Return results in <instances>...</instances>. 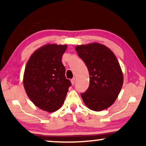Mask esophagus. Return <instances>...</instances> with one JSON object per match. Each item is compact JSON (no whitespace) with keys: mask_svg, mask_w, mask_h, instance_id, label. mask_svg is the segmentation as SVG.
Wrapping results in <instances>:
<instances>
[{"mask_svg":"<svg viewBox=\"0 0 146 146\" xmlns=\"http://www.w3.org/2000/svg\"><path fill=\"white\" fill-rule=\"evenodd\" d=\"M71 84H72V85H73L75 84V78H73L72 79V80H71Z\"/></svg>","mask_w":146,"mask_h":146,"instance_id":"1","label":"esophagus"}]
</instances>
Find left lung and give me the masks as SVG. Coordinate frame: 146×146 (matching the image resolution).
<instances>
[{"label":"left lung","mask_w":146,"mask_h":146,"mask_svg":"<svg viewBox=\"0 0 146 146\" xmlns=\"http://www.w3.org/2000/svg\"><path fill=\"white\" fill-rule=\"evenodd\" d=\"M75 50L89 72V87L81 94L85 105L94 111L106 109L115 102L123 83L116 56L109 48L98 42L78 45Z\"/></svg>","instance_id":"left-lung-1"}]
</instances>
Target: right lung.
Segmentation results:
<instances>
[{
  "label": "right lung",
  "mask_w": 146,
  "mask_h": 146,
  "mask_svg": "<svg viewBox=\"0 0 146 146\" xmlns=\"http://www.w3.org/2000/svg\"><path fill=\"white\" fill-rule=\"evenodd\" d=\"M66 48V44H45L34 51L25 66L23 85L27 95L35 106L48 113L62 106L71 84L62 62Z\"/></svg>",
  "instance_id": "right-lung-1"
}]
</instances>
